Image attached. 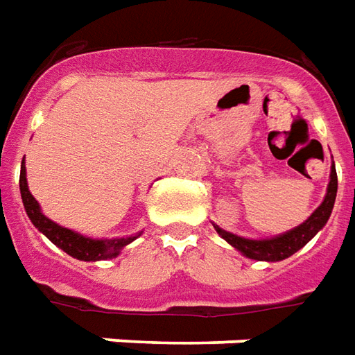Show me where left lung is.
<instances>
[{
  "mask_svg": "<svg viewBox=\"0 0 355 355\" xmlns=\"http://www.w3.org/2000/svg\"><path fill=\"white\" fill-rule=\"evenodd\" d=\"M336 189H338V178H336V170L332 166L331 183H329L327 197H324L321 207L315 210L304 224H300L297 228L290 230V232H286V234L278 236V238L259 239L257 241V239L238 238V236H234V234H230V232L218 228V226H214V228H216V232L222 238L228 241L230 245H234V248L241 251L249 259H257V261H282L286 257L294 255L295 251H300L327 224V220H329L332 212V207H334Z\"/></svg>",
  "mask_w": 355,
  "mask_h": 355,
  "instance_id": "obj_1",
  "label": "left lung"
}]
</instances>
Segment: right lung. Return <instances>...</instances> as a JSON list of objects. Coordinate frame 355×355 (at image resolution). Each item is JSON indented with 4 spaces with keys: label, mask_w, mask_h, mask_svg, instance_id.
Segmentation results:
<instances>
[{
    "label": "right lung",
    "mask_w": 355,
    "mask_h": 355,
    "mask_svg": "<svg viewBox=\"0 0 355 355\" xmlns=\"http://www.w3.org/2000/svg\"><path fill=\"white\" fill-rule=\"evenodd\" d=\"M19 187H21V197H23L24 209L28 218L33 220V224L42 232L46 238L50 239L51 243H55L58 248L63 249L67 255L75 257L79 261H100V259H112L116 257L121 249L125 248L127 243H131L135 238H121V239H90L75 234L67 228H61L55 222L46 218L40 207L34 199L28 185H26V170H24V162L21 166V178H19Z\"/></svg>",
    "instance_id": "add662e5"
}]
</instances>
